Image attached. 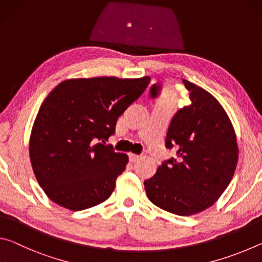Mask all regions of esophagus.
<instances>
[{
  "label": "esophagus",
  "mask_w": 262,
  "mask_h": 262,
  "mask_svg": "<svg viewBox=\"0 0 262 262\" xmlns=\"http://www.w3.org/2000/svg\"><path fill=\"white\" fill-rule=\"evenodd\" d=\"M140 155H135V154H129V161L132 163H135L136 161H139L140 159Z\"/></svg>",
  "instance_id": "34e87169"
}]
</instances>
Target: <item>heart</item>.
<instances>
[{
  "mask_svg": "<svg viewBox=\"0 0 262 262\" xmlns=\"http://www.w3.org/2000/svg\"><path fill=\"white\" fill-rule=\"evenodd\" d=\"M174 96H176V94L173 90H167L165 92V95H164V101H168L170 99H173Z\"/></svg>",
  "mask_w": 262,
  "mask_h": 262,
  "instance_id": "heart-1",
  "label": "heart"
}]
</instances>
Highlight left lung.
Wrapping results in <instances>:
<instances>
[{"mask_svg":"<svg viewBox=\"0 0 262 262\" xmlns=\"http://www.w3.org/2000/svg\"><path fill=\"white\" fill-rule=\"evenodd\" d=\"M190 104L172 118L165 145L177 157L163 162L144 181L149 200L172 214L189 216L214 205L231 181L238 162L236 134L214 96L186 79ZM161 83L150 89L156 98Z\"/></svg>","mask_w":262,"mask_h":262,"instance_id":"left-lung-1","label":"left lung"}]
</instances>
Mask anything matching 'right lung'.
Instances as JSON below:
<instances>
[{"instance_id": "1", "label": "right lung", "mask_w": 262, "mask_h": 262, "mask_svg": "<svg viewBox=\"0 0 262 262\" xmlns=\"http://www.w3.org/2000/svg\"><path fill=\"white\" fill-rule=\"evenodd\" d=\"M149 82V76L75 78L53 89L30 137L35 178L53 202L78 211L111 196L128 156L115 152L105 140Z\"/></svg>"}]
</instances>
